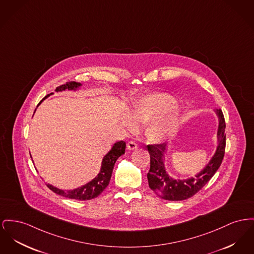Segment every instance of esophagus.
<instances>
[{"label": "esophagus", "mask_w": 254, "mask_h": 254, "mask_svg": "<svg viewBox=\"0 0 254 254\" xmlns=\"http://www.w3.org/2000/svg\"><path fill=\"white\" fill-rule=\"evenodd\" d=\"M137 144L135 143L134 141H129L127 144V148L128 149H137Z\"/></svg>", "instance_id": "esophagus-1"}]
</instances>
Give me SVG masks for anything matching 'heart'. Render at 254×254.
Segmentation results:
<instances>
[{
    "label": "heart",
    "mask_w": 254,
    "mask_h": 254,
    "mask_svg": "<svg viewBox=\"0 0 254 254\" xmlns=\"http://www.w3.org/2000/svg\"><path fill=\"white\" fill-rule=\"evenodd\" d=\"M175 99L164 93L152 94L141 99L130 110L129 116L123 118V125L130 131L136 125H147V135L155 143L165 142L177 134L181 115Z\"/></svg>",
    "instance_id": "1"
}]
</instances>
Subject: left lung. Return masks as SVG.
Instances as JSON below:
<instances>
[{"label": "left lung", "mask_w": 254, "mask_h": 254, "mask_svg": "<svg viewBox=\"0 0 254 254\" xmlns=\"http://www.w3.org/2000/svg\"><path fill=\"white\" fill-rule=\"evenodd\" d=\"M219 117L218 147L206 167L194 178L176 180L170 178L165 170L163 157L167 144L148 145L150 168L148 173L149 188L167 200H183L196 194L218 171L224 159L225 151V121L221 109H216Z\"/></svg>", "instance_id": "left-lung-1"}]
</instances>
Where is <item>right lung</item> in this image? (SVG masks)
I'll use <instances>...</instances> for the list:
<instances>
[{
    "label": "right lung",
    "mask_w": 254,
    "mask_h": 254,
    "mask_svg": "<svg viewBox=\"0 0 254 254\" xmlns=\"http://www.w3.org/2000/svg\"><path fill=\"white\" fill-rule=\"evenodd\" d=\"M81 84L79 82L69 81V82H66L65 84H62L59 87H57V91L59 92V91H63V90L66 89L75 90ZM53 93L47 95L43 100H45L46 98H48ZM41 102L39 103V105L41 104ZM125 150H126V142L119 141V142L115 143L114 146L112 147V149L105 154V157L103 159V162H102V168H101L99 175L93 180L88 182L87 184H85L79 188H76L75 190L66 191V190H61L57 187H54L51 184H48L47 186L49 187V189H51L56 194L62 195L64 197L76 199V200H88V199L95 198L98 195L102 194L105 188L107 187V185L109 184L115 162L122 154L125 153Z\"/></svg>",
    "instance_id": "add662e5"
}]
</instances>
